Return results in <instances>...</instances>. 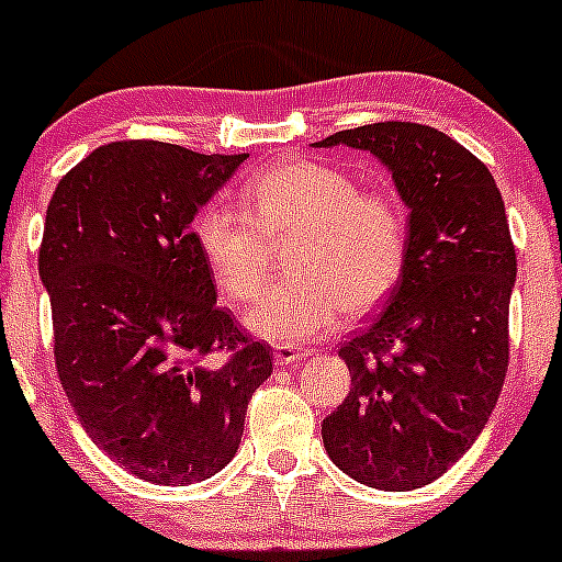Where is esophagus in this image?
<instances>
[{"label":"esophagus","instance_id":"1","mask_svg":"<svg viewBox=\"0 0 562 562\" xmlns=\"http://www.w3.org/2000/svg\"><path fill=\"white\" fill-rule=\"evenodd\" d=\"M310 353H313V350L296 348V345H277V348H274V361L280 367H296L299 361L307 359Z\"/></svg>","mask_w":562,"mask_h":562}]
</instances>
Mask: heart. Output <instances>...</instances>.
Masks as SVG:
<instances>
[{
	"label": "heart",
	"mask_w": 562,
	"mask_h": 562,
	"mask_svg": "<svg viewBox=\"0 0 562 562\" xmlns=\"http://www.w3.org/2000/svg\"><path fill=\"white\" fill-rule=\"evenodd\" d=\"M245 209L209 201L192 236L228 302H249L269 271L271 245L296 239L288 269L296 280L266 291L247 310V328L269 342L326 337L348 315L378 307L402 280L411 220L394 195L359 190L342 168L285 160L249 176Z\"/></svg>",
	"instance_id": "b5f03b06"
}]
</instances>
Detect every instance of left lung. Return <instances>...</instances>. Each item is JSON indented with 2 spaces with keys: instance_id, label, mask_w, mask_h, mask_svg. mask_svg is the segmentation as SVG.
<instances>
[{
  "instance_id": "obj_1",
  "label": "left lung",
  "mask_w": 562,
  "mask_h": 562,
  "mask_svg": "<svg viewBox=\"0 0 562 562\" xmlns=\"http://www.w3.org/2000/svg\"><path fill=\"white\" fill-rule=\"evenodd\" d=\"M339 144L391 171L411 209V252L386 313L339 345L350 391L323 418V446L361 484L418 490L475 443L495 411L517 252L490 168L446 133L375 122L315 146Z\"/></svg>"
}]
</instances>
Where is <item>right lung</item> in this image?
Here are the masks:
<instances>
[{
  "instance_id": "obj_1",
  "label": "right lung",
  "mask_w": 562,
  "mask_h": 562,
  "mask_svg": "<svg viewBox=\"0 0 562 562\" xmlns=\"http://www.w3.org/2000/svg\"><path fill=\"white\" fill-rule=\"evenodd\" d=\"M247 155L113 140L61 176L40 280L61 389L98 449L138 479H212L245 432L271 348L217 307L195 212Z\"/></svg>"
}]
</instances>
